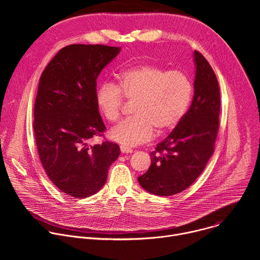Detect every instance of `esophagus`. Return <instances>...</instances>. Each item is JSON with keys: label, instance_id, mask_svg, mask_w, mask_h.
I'll use <instances>...</instances> for the list:
<instances>
[{"label": "esophagus", "instance_id": "esophagus-1", "mask_svg": "<svg viewBox=\"0 0 260 260\" xmlns=\"http://www.w3.org/2000/svg\"><path fill=\"white\" fill-rule=\"evenodd\" d=\"M120 151H121V153L127 154V153H132L133 149H131V148L125 147V146H120Z\"/></svg>", "mask_w": 260, "mask_h": 260}]
</instances>
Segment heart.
Returning a JSON list of instances; mask_svg holds the SVG:
<instances>
[{
	"instance_id": "heart-1",
	"label": "heart",
	"mask_w": 260,
	"mask_h": 260,
	"mask_svg": "<svg viewBox=\"0 0 260 260\" xmlns=\"http://www.w3.org/2000/svg\"><path fill=\"white\" fill-rule=\"evenodd\" d=\"M123 96L136 101L135 117L111 128L109 137L122 146L135 147L150 141L154 128L162 134L179 124L190 105L192 85L181 71H167L155 64L126 69L118 77V85L103 82L96 90L98 109L109 122L119 119Z\"/></svg>"
}]
</instances>
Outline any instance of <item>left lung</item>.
Wrapping results in <instances>:
<instances>
[{
  "label": "left lung",
  "instance_id": "1",
  "mask_svg": "<svg viewBox=\"0 0 260 260\" xmlns=\"http://www.w3.org/2000/svg\"><path fill=\"white\" fill-rule=\"evenodd\" d=\"M194 95L189 110L151 152V165L138 178L148 192L170 197L189 187L214 152L219 127L220 89L208 60L194 50Z\"/></svg>",
  "mask_w": 260,
  "mask_h": 260
}]
</instances>
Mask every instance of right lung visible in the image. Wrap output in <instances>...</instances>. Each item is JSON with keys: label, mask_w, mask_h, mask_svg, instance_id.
<instances>
[{"label": "right lung", "mask_w": 260, "mask_h": 260, "mask_svg": "<svg viewBox=\"0 0 260 260\" xmlns=\"http://www.w3.org/2000/svg\"><path fill=\"white\" fill-rule=\"evenodd\" d=\"M121 47L73 44L43 71L34 108V133L42 166L55 186L76 199L95 194L119 146L89 145L106 126L95 102L96 79Z\"/></svg>", "instance_id": "obj_1"}]
</instances>
